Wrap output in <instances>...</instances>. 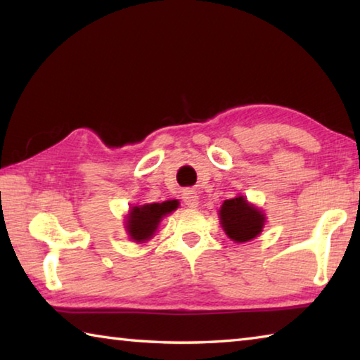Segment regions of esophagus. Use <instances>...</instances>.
<instances>
[{
	"mask_svg": "<svg viewBox=\"0 0 360 360\" xmlns=\"http://www.w3.org/2000/svg\"><path fill=\"white\" fill-rule=\"evenodd\" d=\"M182 200H184L187 208H191V210L198 208V205H200V198L195 191H186L184 193H182Z\"/></svg>",
	"mask_w": 360,
	"mask_h": 360,
	"instance_id": "obj_1",
	"label": "esophagus"
}]
</instances>
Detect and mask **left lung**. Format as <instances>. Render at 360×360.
Masks as SVG:
<instances>
[{
	"instance_id": "left-lung-1",
	"label": "left lung",
	"mask_w": 360,
	"mask_h": 360,
	"mask_svg": "<svg viewBox=\"0 0 360 360\" xmlns=\"http://www.w3.org/2000/svg\"><path fill=\"white\" fill-rule=\"evenodd\" d=\"M217 214L225 235L235 243H248L257 238L266 222L265 212L248 202L245 195L225 200Z\"/></svg>"
}]
</instances>
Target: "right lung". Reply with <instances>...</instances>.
Instances as JSON below:
<instances>
[{"instance_id":"obj_1","label":"right lung","mask_w":360,"mask_h":360,"mask_svg":"<svg viewBox=\"0 0 360 360\" xmlns=\"http://www.w3.org/2000/svg\"><path fill=\"white\" fill-rule=\"evenodd\" d=\"M179 206L178 200H167L162 203L133 205L125 216V231L131 241L143 245L157 233L162 219L172 214Z\"/></svg>"}]
</instances>
